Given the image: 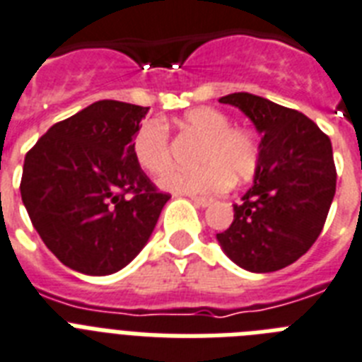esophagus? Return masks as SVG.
<instances>
[{
    "mask_svg": "<svg viewBox=\"0 0 362 362\" xmlns=\"http://www.w3.org/2000/svg\"><path fill=\"white\" fill-rule=\"evenodd\" d=\"M191 201L195 202L197 206H202V208H206V206H210V204H214V199H211V197H193L191 195Z\"/></svg>",
    "mask_w": 362,
    "mask_h": 362,
    "instance_id": "34e87169",
    "label": "esophagus"
}]
</instances>
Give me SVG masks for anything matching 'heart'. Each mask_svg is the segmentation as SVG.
<instances>
[{
	"label": "heart",
	"mask_w": 362,
	"mask_h": 362,
	"mask_svg": "<svg viewBox=\"0 0 362 362\" xmlns=\"http://www.w3.org/2000/svg\"><path fill=\"white\" fill-rule=\"evenodd\" d=\"M180 130L195 134L202 143L195 169H176L160 180L163 189L187 195L221 191L232 182L247 180L260 158L257 137L243 128H230L227 115L214 107H193L180 119ZM134 156L146 173L163 175L171 167L169 132L160 120H146L134 137Z\"/></svg>",
	"instance_id": "heart-1"
}]
</instances>
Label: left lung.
<instances>
[{"label":"left lung","instance_id":"8db88e82","mask_svg":"<svg viewBox=\"0 0 362 362\" xmlns=\"http://www.w3.org/2000/svg\"><path fill=\"white\" fill-rule=\"evenodd\" d=\"M219 102L247 115L262 139L252 186L217 242L247 272H277L303 257L324 228L337 189L331 139L303 113L262 96L234 93Z\"/></svg>","mask_w":362,"mask_h":362}]
</instances>
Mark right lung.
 Wrapping results in <instances>:
<instances>
[{"mask_svg":"<svg viewBox=\"0 0 362 362\" xmlns=\"http://www.w3.org/2000/svg\"><path fill=\"white\" fill-rule=\"evenodd\" d=\"M146 113L98 100L52 126L25 154L23 206L44 245L74 272L102 277L128 266L171 199L132 148Z\"/></svg>","mask_w":362,"mask_h":362,"instance_id":"add662e5","label":"right lung"}]
</instances>
